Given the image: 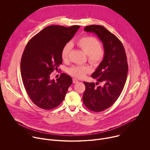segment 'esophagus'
<instances>
[{
  "mask_svg": "<svg viewBox=\"0 0 150 150\" xmlns=\"http://www.w3.org/2000/svg\"><path fill=\"white\" fill-rule=\"evenodd\" d=\"M77 82H78V79H75V78H74V79H73V83H77Z\"/></svg>",
  "mask_w": 150,
  "mask_h": 150,
  "instance_id": "1",
  "label": "esophagus"
}]
</instances>
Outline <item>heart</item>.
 Masks as SVG:
<instances>
[{
	"label": "heart",
	"mask_w": 150,
	"mask_h": 150,
	"mask_svg": "<svg viewBox=\"0 0 150 150\" xmlns=\"http://www.w3.org/2000/svg\"><path fill=\"white\" fill-rule=\"evenodd\" d=\"M76 46L87 54L88 60L92 65L97 66L102 62L104 57V50L100 46V41L92 36H83L76 42ZM72 45L67 43L62 48L61 57L63 61H68ZM91 72V68L88 65L73 66L68 70V73L76 78H83L86 74Z\"/></svg>",
	"instance_id": "heart-1"
}]
</instances>
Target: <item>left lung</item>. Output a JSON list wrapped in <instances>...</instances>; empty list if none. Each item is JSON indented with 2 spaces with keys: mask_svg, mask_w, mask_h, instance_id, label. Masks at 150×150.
Listing matches in <instances>:
<instances>
[{
  "mask_svg": "<svg viewBox=\"0 0 150 150\" xmlns=\"http://www.w3.org/2000/svg\"><path fill=\"white\" fill-rule=\"evenodd\" d=\"M84 30L96 34L102 41L104 50L103 60L91 75L97 82H84L85 90L82 97L83 104L89 110L100 112L112 105L123 89L128 71L127 57L122 42L104 27L91 25L85 27Z\"/></svg>",
  "mask_w": 150,
  "mask_h": 150,
  "instance_id": "obj_1",
  "label": "left lung"
}]
</instances>
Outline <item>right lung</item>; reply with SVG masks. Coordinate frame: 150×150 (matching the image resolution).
Wrapping results in <instances>:
<instances>
[{
    "mask_svg": "<svg viewBox=\"0 0 150 150\" xmlns=\"http://www.w3.org/2000/svg\"><path fill=\"white\" fill-rule=\"evenodd\" d=\"M79 27L50 25L34 35L25 48L21 60L23 82L32 101L42 109L58 106L72 83L71 77L65 73L56 81L50 76L62 63V48Z\"/></svg>",
    "mask_w": 150,
    "mask_h": 150,
    "instance_id": "right-lung-1",
    "label": "right lung"
}]
</instances>
